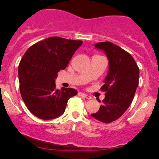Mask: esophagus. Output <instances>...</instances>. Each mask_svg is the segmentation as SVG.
I'll list each match as a JSON object with an SVG mask.
<instances>
[{"label":"esophagus","instance_id":"34e87169","mask_svg":"<svg viewBox=\"0 0 159 159\" xmlns=\"http://www.w3.org/2000/svg\"><path fill=\"white\" fill-rule=\"evenodd\" d=\"M78 96H81V97H84L86 98H87V99H91V98H92L91 96H88V95H87L85 93H78Z\"/></svg>","mask_w":159,"mask_h":159}]
</instances>
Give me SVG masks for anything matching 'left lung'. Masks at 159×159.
I'll list each match as a JSON object with an SVG mask.
<instances>
[{
	"label": "left lung",
	"instance_id": "8db88e82",
	"mask_svg": "<svg viewBox=\"0 0 159 159\" xmlns=\"http://www.w3.org/2000/svg\"><path fill=\"white\" fill-rule=\"evenodd\" d=\"M105 52L109 61V70L101 90L105 97L99 110L91 116L104 123L115 121L130 106L139 82V68L132 56L110 42L95 45Z\"/></svg>",
	"mask_w": 159,
	"mask_h": 159
}]
</instances>
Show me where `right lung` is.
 I'll list each match as a JSON object with an SVG mask.
<instances>
[{
  "instance_id": "obj_1",
  "label": "right lung",
  "mask_w": 159,
  "mask_h": 159,
  "mask_svg": "<svg viewBox=\"0 0 159 159\" xmlns=\"http://www.w3.org/2000/svg\"><path fill=\"white\" fill-rule=\"evenodd\" d=\"M81 40L52 36L27 50L19 66L20 93L28 110L36 117L52 120L64 113L68 100L76 96L73 88H56L57 72L64 69Z\"/></svg>"
}]
</instances>
